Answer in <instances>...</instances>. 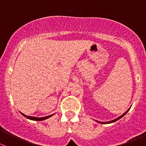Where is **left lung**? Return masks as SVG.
<instances>
[{
	"label": "left lung",
	"instance_id": "8db88e82",
	"mask_svg": "<svg viewBox=\"0 0 146 146\" xmlns=\"http://www.w3.org/2000/svg\"><path fill=\"white\" fill-rule=\"evenodd\" d=\"M129 110H127V111H126V112H125V113H123V114H122V115H121V116H120V117H118V118H117V119H114V120H113V121H107V122H100V121H98V123H113V122L119 120V119H120L121 118V117H123V116H124V115H125V114H126V113H127V112H128V111H129Z\"/></svg>",
	"mask_w": 146,
	"mask_h": 146
}]
</instances>
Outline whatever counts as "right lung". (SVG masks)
<instances>
[{
	"label": "right lung",
	"mask_w": 146,
	"mask_h": 146,
	"mask_svg": "<svg viewBox=\"0 0 146 146\" xmlns=\"http://www.w3.org/2000/svg\"><path fill=\"white\" fill-rule=\"evenodd\" d=\"M22 114H23V116H24L25 117H26V118L29 119H31V120H34V121H42V120H45V119H48L49 117H52L54 114H51V115H49V116H47V117H40V118H38V117H29V116H27L25 115V114H23V113H21Z\"/></svg>",
	"instance_id": "right-lung-1"
}]
</instances>
